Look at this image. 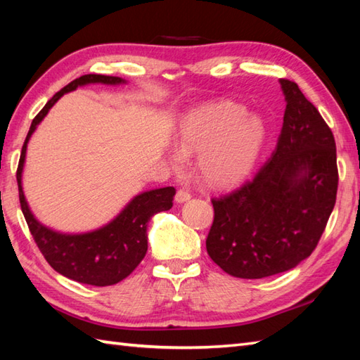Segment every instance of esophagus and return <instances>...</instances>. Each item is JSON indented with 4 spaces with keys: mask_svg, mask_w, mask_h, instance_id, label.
<instances>
[{
    "mask_svg": "<svg viewBox=\"0 0 360 360\" xmlns=\"http://www.w3.org/2000/svg\"><path fill=\"white\" fill-rule=\"evenodd\" d=\"M190 198H192V195H190L187 190H184V188H181V190H178V192H176V196H174V201L178 202V204H182V202H186V201H188Z\"/></svg>",
    "mask_w": 360,
    "mask_h": 360,
    "instance_id": "34e87169",
    "label": "esophagus"
}]
</instances>
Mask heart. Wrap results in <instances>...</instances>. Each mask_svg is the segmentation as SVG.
<instances>
[{
	"instance_id": "heart-1",
	"label": "heart",
	"mask_w": 360,
	"mask_h": 360,
	"mask_svg": "<svg viewBox=\"0 0 360 360\" xmlns=\"http://www.w3.org/2000/svg\"><path fill=\"white\" fill-rule=\"evenodd\" d=\"M266 127L257 114L243 106L217 102L198 106L182 117L176 131V147L184 155L196 153V168L210 186L224 187L244 178L263 147ZM170 160L182 162L179 151Z\"/></svg>"
}]
</instances>
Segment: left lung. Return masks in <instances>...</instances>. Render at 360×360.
<instances>
[{"mask_svg": "<svg viewBox=\"0 0 360 360\" xmlns=\"http://www.w3.org/2000/svg\"><path fill=\"white\" fill-rule=\"evenodd\" d=\"M286 110L277 147L238 188L213 198L207 254L238 278H264L308 258L335 204V142L297 83L280 79Z\"/></svg>", "mask_w": 360, "mask_h": 360, "instance_id": "obj_1", "label": "left lung"}]
</instances>
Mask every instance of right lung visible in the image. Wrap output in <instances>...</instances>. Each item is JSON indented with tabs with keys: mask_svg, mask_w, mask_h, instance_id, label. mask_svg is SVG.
Listing matches in <instances>:
<instances>
[{
	"mask_svg": "<svg viewBox=\"0 0 360 360\" xmlns=\"http://www.w3.org/2000/svg\"><path fill=\"white\" fill-rule=\"evenodd\" d=\"M89 83L122 85L127 82L120 77H111V75L86 74L60 89L30 124L25 145L21 148L17 182L22 215L46 262L58 274L74 281L91 286H111L127 278L142 262L148 249V221L156 213L172 209L176 190L173 187H164L142 192L136 195L108 224L85 233H62L46 227L34 217L21 184L27 142L37 129V125L63 94L71 93L79 86L89 85Z\"/></svg>",
	"mask_w": 360,
	"mask_h": 360,
	"instance_id": "obj_1",
	"label": "right lung"
}]
</instances>
